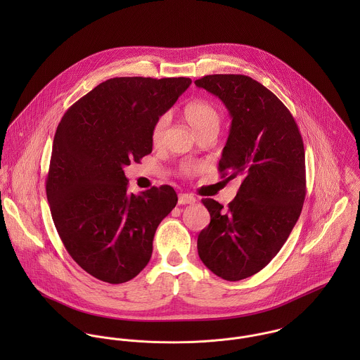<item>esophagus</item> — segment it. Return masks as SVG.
Masks as SVG:
<instances>
[{
  "mask_svg": "<svg viewBox=\"0 0 360 360\" xmlns=\"http://www.w3.org/2000/svg\"><path fill=\"white\" fill-rule=\"evenodd\" d=\"M194 202H195V197H193L191 194H186V193L179 194V204L180 205H187V204H194Z\"/></svg>",
  "mask_w": 360,
  "mask_h": 360,
  "instance_id": "1",
  "label": "esophagus"
}]
</instances>
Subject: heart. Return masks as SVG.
<instances>
[{
	"instance_id": "1",
	"label": "heart",
	"mask_w": 360,
	"mask_h": 360,
	"mask_svg": "<svg viewBox=\"0 0 360 360\" xmlns=\"http://www.w3.org/2000/svg\"><path fill=\"white\" fill-rule=\"evenodd\" d=\"M183 113L186 120L195 130L197 134L206 130H216V131L219 130V126L221 122V113L219 108L210 101L193 100L184 106ZM169 122H170V117L167 113H163L159 117H156L151 129V140L155 146H159L163 143ZM197 170H198V166L194 163H184L180 167V173L183 176H191Z\"/></svg>"
}]
</instances>
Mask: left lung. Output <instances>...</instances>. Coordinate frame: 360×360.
Returning a JSON list of instances; mask_svg holds the SVG:
<instances>
[{
    "label": "left lung",
    "mask_w": 360,
    "mask_h": 360,
    "mask_svg": "<svg viewBox=\"0 0 360 360\" xmlns=\"http://www.w3.org/2000/svg\"><path fill=\"white\" fill-rule=\"evenodd\" d=\"M195 86L219 97L231 127L219 160L226 180L241 179L229 207L205 198L210 223L198 236V255L227 281L260 271L291 234L307 195L300 129L270 90L244 75H209Z\"/></svg>",
    "instance_id": "obj_1"
}]
</instances>
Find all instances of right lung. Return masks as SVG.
<instances>
[{
  "mask_svg": "<svg viewBox=\"0 0 360 360\" xmlns=\"http://www.w3.org/2000/svg\"><path fill=\"white\" fill-rule=\"evenodd\" d=\"M188 77H113L60 119L46 181L56 231L93 277L120 284L150 262L159 223L177 204L170 186L127 194L123 167L153 153L151 129L190 87Z\"/></svg>",
  "mask_w": 360,
  "mask_h": 360,
  "instance_id": "add662e5",
  "label": "right lung"
}]
</instances>
